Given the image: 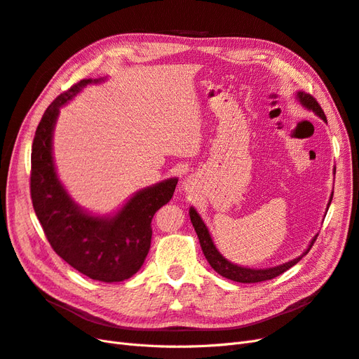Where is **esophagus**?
Returning <instances> with one entry per match:
<instances>
[{
    "label": "esophagus",
    "instance_id": "esophagus-1",
    "mask_svg": "<svg viewBox=\"0 0 359 359\" xmlns=\"http://www.w3.org/2000/svg\"><path fill=\"white\" fill-rule=\"evenodd\" d=\"M196 183H197V180L194 179V176H189V177L185 179V182H183L182 187L187 192H192L194 189H196Z\"/></svg>",
    "mask_w": 359,
    "mask_h": 359
}]
</instances>
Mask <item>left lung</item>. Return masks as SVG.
<instances>
[{
  "instance_id": "1",
  "label": "left lung",
  "mask_w": 359,
  "mask_h": 359,
  "mask_svg": "<svg viewBox=\"0 0 359 359\" xmlns=\"http://www.w3.org/2000/svg\"><path fill=\"white\" fill-rule=\"evenodd\" d=\"M296 96H298L299 102L306 109L316 112V114L319 116L323 121H326V116H325L322 107L319 105V102H317L311 95L305 93V91H298V95H296ZM332 196H334V191L331 194V198H330V203H327V206H330L331 201H332ZM189 217H191V222L194 225V229H196V233H197V236H198V241H200L204 257H206V260L209 262V264L212 266L213 271H217L219 275L225 276V278L233 280V281H236V283H262V281H268V280L275 278V276L281 275L283 272L290 269L292 266H294L296 263H298L304 257V255H306V252L311 250L313 243L316 242L317 236H319V234H316V236L313 238V241L310 242L309 248H306V251L298 259H293V260H290L287 263H283L280 266H275V268L251 269V268H243V266L234 264V263L229 262L225 257H222V254L217 250V247H215V243H213V241L210 238V233H209V230L206 227V224L203 222V219L200 218V215L197 213V210L194 209V208L189 209Z\"/></svg>"
}]
</instances>
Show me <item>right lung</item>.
Masks as SVG:
<instances>
[{"label":"right lung","instance_id":"add662e5","mask_svg":"<svg viewBox=\"0 0 359 359\" xmlns=\"http://www.w3.org/2000/svg\"><path fill=\"white\" fill-rule=\"evenodd\" d=\"M99 81H79L46 108L33 141L29 189L45 236L60 257L91 280L117 283L130 278L144 263L153 215L171 200L177 179L138 191L114 217L90 215L69 197L54 165V126L60 108L86 86Z\"/></svg>","mask_w":359,"mask_h":359}]
</instances>
